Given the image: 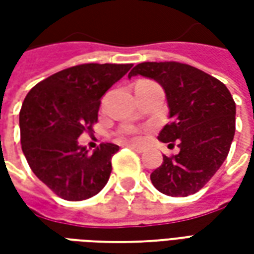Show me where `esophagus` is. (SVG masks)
Instances as JSON below:
<instances>
[{
  "mask_svg": "<svg viewBox=\"0 0 254 254\" xmlns=\"http://www.w3.org/2000/svg\"><path fill=\"white\" fill-rule=\"evenodd\" d=\"M127 147H129L130 149H133V151H136V152H143L144 148L143 147H140V145H137V144H127Z\"/></svg>",
  "mask_w": 254,
  "mask_h": 254,
  "instance_id": "1",
  "label": "esophagus"
}]
</instances>
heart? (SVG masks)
Returning a JSON list of instances; mask_svg holds the SVG:
<instances>
[{
	"instance_id": "obj_1",
	"label": "heart",
	"mask_w": 254,
	"mask_h": 254,
	"mask_svg": "<svg viewBox=\"0 0 254 254\" xmlns=\"http://www.w3.org/2000/svg\"><path fill=\"white\" fill-rule=\"evenodd\" d=\"M124 134H136V130L133 129V127H127V129H124Z\"/></svg>"
}]
</instances>
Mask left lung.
Returning <instances> with one entry per match:
<instances>
[{"instance_id": "1", "label": "left lung", "mask_w": 254, "mask_h": 254, "mask_svg": "<svg viewBox=\"0 0 254 254\" xmlns=\"http://www.w3.org/2000/svg\"><path fill=\"white\" fill-rule=\"evenodd\" d=\"M144 76L165 89L171 122L160 130L162 143L178 144L180 152L163 155L151 174L163 194L185 197L207 184L227 158L235 133V103L218 78L181 63H143L127 77Z\"/></svg>"}]
</instances>
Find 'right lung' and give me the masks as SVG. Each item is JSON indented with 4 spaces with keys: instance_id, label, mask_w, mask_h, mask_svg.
Segmentation results:
<instances>
[{
    "instance_id": "obj_1",
    "label": "right lung",
    "mask_w": 254,
    "mask_h": 254,
    "mask_svg": "<svg viewBox=\"0 0 254 254\" xmlns=\"http://www.w3.org/2000/svg\"><path fill=\"white\" fill-rule=\"evenodd\" d=\"M132 64H83L54 73L25 96L20 137L25 159L57 196L80 201L98 194L109 181L118 145L102 143L89 154L78 145L98 121L100 99Z\"/></svg>"
}]
</instances>
